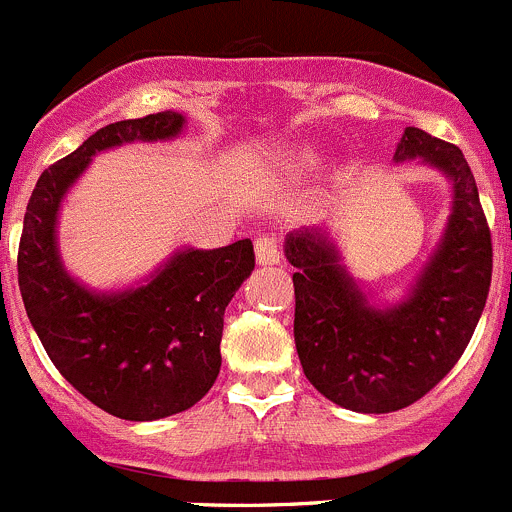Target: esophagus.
<instances>
[{"label": "esophagus", "instance_id": "34e87169", "mask_svg": "<svg viewBox=\"0 0 512 512\" xmlns=\"http://www.w3.org/2000/svg\"><path fill=\"white\" fill-rule=\"evenodd\" d=\"M254 246L258 266H276V263H281V251H278V244L273 236H258Z\"/></svg>", "mask_w": 512, "mask_h": 512}]
</instances>
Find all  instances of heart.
<instances>
[{"mask_svg":"<svg viewBox=\"0 0 512 512\" xmlns=\"http://www.w3.org/2000/svg\"><path fill=\"white\" fill-rule=\"evenodd\" d=\"M303 161H306V159H303Z\"/></svg>","mask_w":512,"mask_h":512,"instance_id":"obj_1","label":"heart"}]
</instances>
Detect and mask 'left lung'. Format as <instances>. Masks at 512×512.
<instances>
[{
    "instance_id": "left-lung-1",
    "label": "left lung",
    "mask_w": 512,
    "mask_h": 512,
    "mask_svg": "<svg viewBox=\"0 0 512 512\" xmlns=\"http://www.w3.org/2000/svg\"><path fill=\"white\" fill-rule=\"evenodd\" d=\"M450 184L440 239L401 296L366 291L326 224L286 234L296 268L293 338L318 393L356 413H391L423 398L458 363L480 321L493 273L488 221L458 146L408 126L393 154Z\"/></svg>"
}]
</instances>
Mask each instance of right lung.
Here are the masks:
<instances>
[{
    "mask_svg": "<svg viewBox=\"0 0 512 512\" xmlns=\"http://www.w3.org/2000/svg\"><path fill=\"white\" fill-rule=\"evenodd\" d=\"M181 111L126 119L96 134L39 176L19 241V291L57 371L101 411L159 421L189 411L221 371L224 311L254 271V244L174 249L154 271L119 288H91L59 251L64 199L101 151L174 141Z\"/></svg>",
    "mask_w": 512,
    "mask_h": 512,
    "instance_id": "obj_1",
    "label": "right lung"
}]
</instances>
